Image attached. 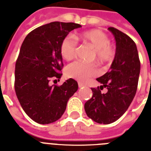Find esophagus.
<instances>
[{
  "mask_svg": "<svg viewBox=\"0 0 151 151\" xmlns=\"http://www.w3.org/2000/svg\"><path fill=\"white\" fill-rule=\"evenodd\" d=\"M78 86H79V88H81V87H84V84H83V83H81V82H78Z\"/></svg>",
  "mask_w": 151,
  "mask_h": 151,
  "instance_id": "34e87169",
  "label": "esophagus"
}]
</instances>
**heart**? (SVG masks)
<instances>
[{
    "label": "heart",
    "instance_id": "obj_1",
    "mask_svg": "<svg viewBox=\"0 0 151 151\" xmlns=\"http://www.w3.org/2000/svg\"><path fill=\"white\" fill-rule=\"evenodd\" d=\"M76 39L88 44L94 49V56L99 63H110L115 56V49L111 44L106 34L99 30L84 32L76 36ZM77 49V42L71 36L65 37L60 44V53L66 60L74 57ZM66 74L69 78L80 81H86L91 77L98 74V69L95 64L76 61L70 64L66 69Z\"/></svg>",
    "mask_w": 151,
    "mask_h": 151
}]
</instances>
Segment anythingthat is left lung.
<instances>
[{"label": "left lung", "instance_id": "1", "mask_svg": "<svg viewBox=\"0 0 151 151\" xmlns=\"http://www.w3.org/2000/svg\"><path fill=\"white\" fill-rule=\"evenodd\" d=\"M109 30L116 40V54L109 70L97 81L101 85L91 88L93 95L84 104L87 116L100 124H109L121 117L134 99L140 71L136 43L113 27ZM105 87L106 93L101 90Z\"/></svg>", "mask_w": 151, "mask_h": 151}]
</instances>
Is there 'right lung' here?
<instances>
[{"mask_svg": "<svg viewBox=\"0 0 151 151\" xmlns=\"http://www.w3.org/2000/svg\"><path fill=\"white\" fill-rule=\"evenodd\" d=\"M81 27L73 22H50L32 30L22 44L15 63L14 89L23 110L40 124L60 118L68 100L78 91V82L72 78L60 86L50 85V81L62 76L61 42Z\"/></svg>", "mask_w": 151, "mask_h": 151, "instance_id": "obj_1", "label": "right lung"}]
</instances>
